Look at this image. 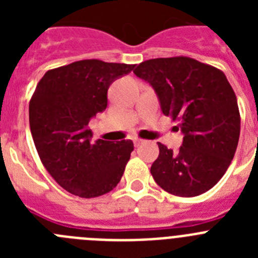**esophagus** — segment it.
I'll return each mask as SVG.
<instances>
[{
    "mask_svg": "<svg viewBox=\"0 0 258 258\" xmlns=\"http://www.w3.org/2000/svg\"><path fill=\"white\" fill-rule=\"evenodd\" d=\"M133 142H134V146H136V147H138V146L143 145V143H145V141L141 140V138H136V140H134Z\"/></svg>",
    "mask_w": 258,
    "mask_h": 258,
    "instance_id": "1",
    "label": "esophagus"
}]
</instances>
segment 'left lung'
<instances>
[{
	"label": "left lung",
	"instance_id": "obj_1",
	"mask_svg": "<svg viewBox=\"0 0 258 258\" xmlns=\"http://www.w3.org/2000/svg\"><path fill=\"white\" fill-rule=\"evenodd\" d=\"M134 74L151 84L163 113L184 134L177 152L157 143L155 182L182 198L211 190L231 164L240 136L238 101L225 74L182 55L145 60Z\"/></svg>",
	"mask_w": 258,
	"mask_h": 258
}]
</instances>
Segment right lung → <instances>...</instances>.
Returning a JSON list of instances; mask_svg holds the SVG:
<instances>
[{"label":"right lung","instance_id":"1","mask_svg":"<svg viewBox=\"0 0 258 258\" xmlns=\"http://www.w3.org/2000/svg\"><path fill=\"white\" fill-rule=\"evenodd\" d=\"M134 64L84 59L49 70L29 101V126L42 165L76 197H102L117 186L134 150L131 140L90 142L89 121L107 107L115 79Z\"/></svg>","mask_w":258,"mask_h":258}]
</instances>
